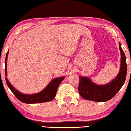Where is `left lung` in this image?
<instances>
[{
	"mask_svg": "<svg viewBox=\"0 0 131 131\" xmlns=\"http://www.w3.org/2000/svg\"><path fill=\"white\" fill-rule=\"evenodd\" d=\"M121 52V66L119 73L114 79L105 85H97L87 77H79V92L85 100L96 102H104L113 98L121 89L127 74L126 58L121 43L119 42Z\"/></svg>",
	"mask_w": 131,
	"mask_h": 131,
	"instance_id": "left-lung-1",
	"label": "left lung"
}]
</instances>
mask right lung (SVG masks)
Returning a JSON list of instances; mask_svg holds the SVG:
<instances>
[{
  "instance_id": "right-lung-1",
  "label": "right lung",
  "mask_w": 131,
  "mask_h": 131,
  "mask_svg": "<svg viewBox=\"0 0 131 131\" xmlns=\"http://www.w3.org/2000/svg\"><path fill=\"white\" fill-rule=\"evenodd\" d=\"M8 55V51L7 52L6 57H5V75L6 76L5 77V80L6 83L8 85L10 90L12 91L13 93L14 94L15 96L21 102L24 103L31 104V103H45L48 102L54 99L55 98L56 95L57 90L61 82L65 79V77H57L54 79L53 80H51L49 83L42 90L38 93L35 94H24L22 93L17 89H15L12 85L10 83L7 79V58Z\"/></svg>"
}]
</instances>
